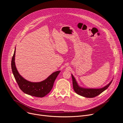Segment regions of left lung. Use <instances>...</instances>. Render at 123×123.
Returning a JSON list of instances; mask_svg holds the SVG:
<instances>
[{"mask_svg": "<svg viewBox=\"0 0 123 123\" xmlns=\"http://www.w3.org/2000/svg\"><path fill=\"white\" fill-rule=\"evenodd\" d=\"M72 78V82H73V87L74 92L77 94L82 96L85 98H94L96 96H97L100 94L101 93H102L106 90L110 86V85L113 81V79L111 80V81L105 86L102 88H85L83 87L78 84L76 80L74 77V76L71 74Z\"/></svg>", "mask_w": 123, "mask_h": 123, "instance_id": "left-lung-1", "label": "left lung"}]
</instances>
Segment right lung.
<instances>
[{
	"label": "right lung",
	"instance_id": "obj_1",
	"mask_svg": "<svg viewBox=\"0 0 123 123\" xmlns=\"http://www.w3.org/2000/svg\"><path fill=\"white\" fill-rule=\"evenodd\" d=\"M15 48L12 60V69L13 76L20 89L25 93L33 97L43 98L48 94L53 88L56 78L61 71L52 73L44 80L40 82H31L25 79L18 72L15 63Z\"/></svg>",
	"mask_w": 123,
	"mask_h": 123
}]
</instances>
